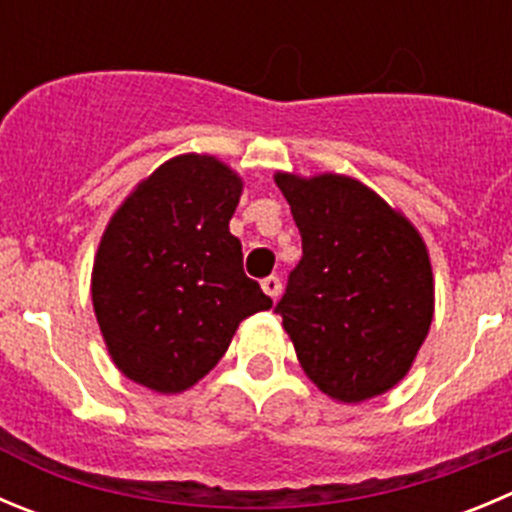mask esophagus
I'll return each mask as SVG.
<instances>
[{"instance_id": "obj_1", "label": "esophagus", "mask_w": 512, "mask_h": 512, "mask_svg": "<svg viewBox=\"0 0 512 512\" xmlns=\"http://www.w3.org/2000/svg\"><path fill=\"white\" fill-rule=\"evenodd\" d=\"M261 289H264L271 299H276L281 294V279L279 276H266V279L261 281Z\"/></svg>"}]
</instances>
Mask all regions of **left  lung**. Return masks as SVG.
Listing matches in <instances>:
<instances>
[{"mask_svg":"<svg viewBox=\"0 0 512 512\" xmlns=\"http://www.w3.org/2000/svg\"><path fill=\"white\" fill-rule=\"evenodd\" d=\"M274 180L302 233V261L276 304L299 365L335 401L381 396L409 373L434 317L424 238L353 177Z\"/></svg>","mask_w":512,"mask_h":512,"instance_id":"1","label":"left lung"}]
</instances>
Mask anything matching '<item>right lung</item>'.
I'll return each mask as SVG.
<instances>
[{"label": "right lung", "mask_w": 512, "mask_h": 512, "mask_svg": "<svg viewBox=\"0 0 512 512\" xmlns=\"http://www.w3.org/2000/svg\"><path fill=\"white\" fill-rule=\"evenodd\" d=\"M243 180L210 154L167 159L134 187L98 243L91 297L116 368L180 393L208 375L246 317L271 307L231 233Z\"/></svg>", "instance_id": "obj_1"}]
</instances>
